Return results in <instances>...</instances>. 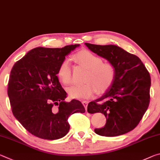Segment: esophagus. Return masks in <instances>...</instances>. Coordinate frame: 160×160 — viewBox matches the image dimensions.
<instances>
[{
	"label": "esophagus",
	"mask_w": 160,
	"mask_h": 160,
	"mask_svg": "<svg viewBox=\"0 0 160 160\" xmlns=\"http://www.w3.org/2000/svg\"><path fill=\"white\" fill-rule=\"evenodd\" d=\"M82 104L83 105V106H84V108L86 109V112H87V106H88V102L86 101H82Z\"/></svg>",
	"instance_id": "1"
}]
</instances>
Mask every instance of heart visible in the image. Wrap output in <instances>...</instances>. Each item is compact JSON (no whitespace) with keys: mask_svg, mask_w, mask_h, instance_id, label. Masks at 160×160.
<instances>
[{"mask_svg":"<svg viewBox=\"0 0 160 160\" xmlns=\"http://www.w3.org/2000/svg\"><path fill=\"white\" fill-rule=\"evenodd\" d=\"M73 58L88 68L84 81L81 84H74L67 88L70 97L75 99H87L96 93H104L113 83L116 69L113 64L103 62V59L92 52L83 49L76 53ZM57 77L64 84L72 82V67L69 60L65 59L60 63L57 72Z\"/></svg>","mask_w":160,"mask_h":160,"instance_id":"1","label":"heart"}]
</instances>
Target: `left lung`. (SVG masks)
Instances as JSON below:
<instances>
[{"label": "left lung", "instance_id": "obj_1", "mask_svg": "<svg viewBox=\"0 0 160 160\" xmlns=\"http://www.w3.org/2000/svg\"><path fill=\"white\" fill-rule=\"evenodd\" d=\"M85 44L116 69V78L109 89L88 105V112H102L107 118L104 127L96 128L95 132L114 137L131 131L139 124L150 104V73L139 57L119 47Z\"/></svg>", "mask_w": 160, "mask_h": 160}]
</instances>
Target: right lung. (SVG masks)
Masks as SVG:
<instances>
[{
    "mask_svg": "<svg viewBox=\"0 0 160 160\" xmlns=\"http://www.w3.org/2000/svg\"><path fill=\"white\" fill-rule=\"evenodd\" d=\"M78 46L37 48L12 67L8 95L12 114L31 134L44 140H57L69 132L68 118L85 112L81 101L66 102L67 93L57 76L65 56Z\"/></svg>",
    "mask_w": 160,
    "mask_h": 160,
    "instance_id": "add662e5",
    "label": "right lung"
}]
</instances>
